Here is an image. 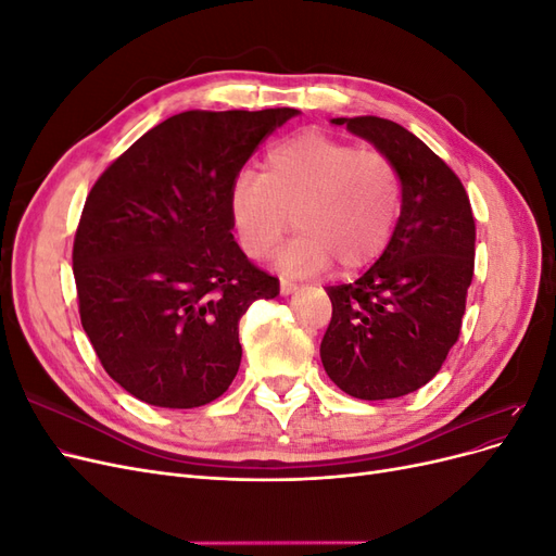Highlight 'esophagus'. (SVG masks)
Wrapping results in <instances>:
<instances>
[{
    "label": "esophagus",
    "mask_w": 556,
    "mask_h": 556,
    "mask_svg": "<svg viewBox=\"0 0 556 556\" xmlns=\"http://www.w3.org/2000/svg\"><path fill=\"white\" fill-rule=\"evenodd\" d=\"M292 292H296V282L280 278V294H282V296H288V294H292Z\"/></svg>",
    "instance_id": "1"
}]
</instances>
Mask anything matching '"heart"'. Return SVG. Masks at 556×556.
Returning a JSON list of instances; mask_svg holds the SVG:
<instances>
[{"label":"heart","instance_id":"obj_1","mask_svg":"<svg viewBox=\"0 0 556 556\" xmlns=\"http://www.w3.org/2000/svg\"><path fill=\"white\" fill-rule=\"evenodd\" d=\"M229 211L250 257L262 260L294 225L278 262L313 276L331 262L341 271L371 264L392 239L401 211V178L380 150L355 148L325 131H301L276 143L264 172L241 174Z\"/></svg>","mask_w":556,"mask_h":556}]
</instances>
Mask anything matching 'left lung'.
<instances>
[{"label": "left lung", "mask_w": 556, "mask_h": 556, "mask_svg": "<svg viewBox=\"0 0 556 556\" xmlns=\"http://www.w3.org/2000/svg\"><path fill=\"white\" fill-rule=\"evenodd\" d=\"M331 123L394 162L401 215L364 276L327 288L333 311L319 357L350 396H406L441 371L459 339L476 264L473 211L457 174L406 127L376 115Z\"/></svg>", "instance_id": "8db88e82"}]
</instances>
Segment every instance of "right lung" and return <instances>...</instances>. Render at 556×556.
Masks as SVG:
<instances>
[{
  "label": "right lung",
  "mask_w": 556,
  "mask_h": 556,
  "mask_svg": "<svg viewBox=\"0 0 556 556\" xmlns=\"http://www.w3.org/2000/svg\"><path fill=\"white\" fill-rule=\"evenodd\" d=\"M294 115H172L92 185L72 255L80 325L104 371L139 401L206 406L237 378L239 319L280 285L233 241L229 190Z\"/></svg>",
  "instance_id": "obj_1"
}]
</instances>
